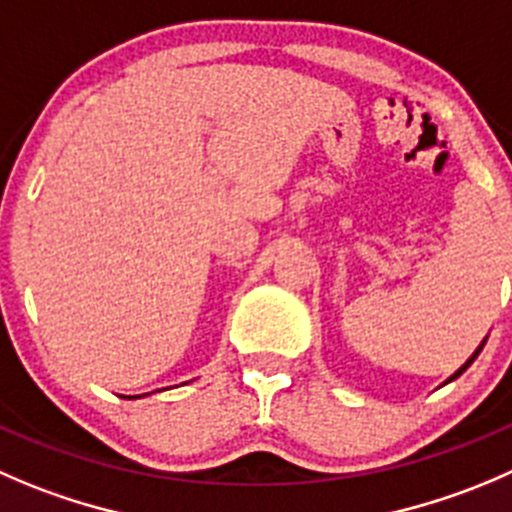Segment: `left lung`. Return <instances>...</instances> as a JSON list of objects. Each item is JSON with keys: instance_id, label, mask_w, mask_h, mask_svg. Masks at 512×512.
<instances>
[{"instance_id": "8db88e82", "label": "left lung", "mask_w": 512, "mask_h": 512, "mask_svg": "<svg viewBox=\"0 0 512 512\" xmlns=\"http://www.w3.org/2000/svg\"><path fill=\"white\" fill-rule=\"evenodd\" d=\"M480 350H483V347H480ZM475 355H478V352H475ZM475 355H473V357H470V360H468V362H473V360H475ZM468 362H465V367H468ZM465 367H460V370H458V372H455V375H460V372H463V370H465Z\"/></svg>"}]
</instances>
